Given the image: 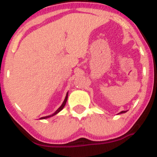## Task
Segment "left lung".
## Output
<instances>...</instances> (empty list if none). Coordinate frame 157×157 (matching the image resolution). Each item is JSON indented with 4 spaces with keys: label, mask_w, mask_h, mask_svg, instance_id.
<instances>
[{
    "label": "left lung",
    "mask_w": 157,
    "mask_h": 157,
    "mask_svg": "<svg viewBox=\"0 0 157 157\" xmlns=\"http://www.w3.org/2000/svg\"><path fill=\"white\" fill-rule=\"evenodd\" d=\"M127 111H122V112H120L119 114H122V113H125V112H127Z\"/></svg>",
    "instance_id": "8db88e82"
}]
</instances>
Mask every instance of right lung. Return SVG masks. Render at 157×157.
<instances>
[{
	"label": "right lung",
	"instance_id": "right-lung-1",
	"mask_svg": "<svg viewBox=\"0 0 157 157\" xmlns=\"http://www.w3.org/2000/svg\"><path fill=\"white\" fill-rule=\"evenodd\" d=\"M67 97H68V92L67 93V94H66V97H65V99H64V101H63V103H62V105H60V107H59V109H58L56 111V112H54V113H52V115H50V116H44V117H41V118H40V120H45V119H48V118H50V117H52V116H55V115H56V114H57V113H59V112H60V111H61L62 109H63V107L65 106V105H66V102H67Z\"/></svg>",
	"mask_w": 157,
	"mask_h": 157
}]
</instances>
